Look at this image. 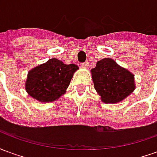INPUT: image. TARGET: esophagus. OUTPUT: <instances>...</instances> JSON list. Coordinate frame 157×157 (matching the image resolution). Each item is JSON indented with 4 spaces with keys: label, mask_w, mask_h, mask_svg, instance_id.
I'll list each match as a JSON object with an SVG mask.
<instances>
[{
    "label": "esophagus",
    "mask_w": 157,
    "mask_h": 157,
    "mask_svg": "<svg viewBox=\"0 0 157 157\" xmlns=\"http://www.w3.org/2000/svg\"><path fill=\"white\" fill-rule=\"evenodd\" d=\"M82 66L83 68H87L89 66V63L88 62H85V63H82Z\"/></svg>",
    "instance_id": "1"
}]
</instances>
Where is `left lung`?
I'll use <instances>...</instances> for the list:
<instances>
[{
  "instance_id": "obj_1",
  "label": "left lung",
  "mask_w": 157,
  "mask_h": 157,
  "mask_svg": "<svg viewBox=\"0 0 157 157\" xmlns=\"http://www.w3.org/2000/svg\"><path fill=\"white\" fill-rule=\"evenodd\" d=\"M94 88L107 104L122 102L135 91V75L113 59L104 58L92 69Z\"/></svg>"
}]
</instances>
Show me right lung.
<instances>
[{"instance_id":"obj_1","label":"right lung","mask_w":157,"mask_h":157,"mask_svg":"<svg viewBox=\"0 0 157 157\" xmlns=\"http://www.w3.org/2000/svg\"><path fill=\"white\" fill-rule=\"evenodd\" d=\"M79 69L75 64L66 65L56 58L48 59L28 72L25 90L33 98L51 102L64 95L73 75Z\"/></svg>"}]
</instances>
